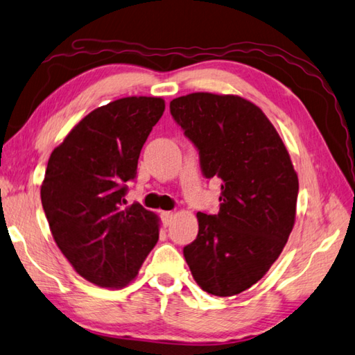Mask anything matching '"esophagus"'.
<instances>
[{"instance_id":"esophagus-1","label":"esophagus","mask_w":355,"mask_h":355,"mask_svg":"<svg viewBox=\"0 0 355 355\" xmlns=\"http://www.w3.org/2000/svg\"><path fill=\"white\" fill-rule=\"evenodd\" d=\"M160 216H162L163 224H164V225H169L171 221H172V218H173V212H171V210H168V212H162Z\"/></svg>"}]
</instances>
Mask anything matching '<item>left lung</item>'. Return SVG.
<instances>
[{"mask_svg":"<svg viewBox=\"0 0 355 355\" xmlns=\"http://www.w3.org/2000/svg\"><path fill=\"white\" fill-rule=\"evenodd\" d=\"M172 119L200 155L205 178L221 180L220 212H198V235L183 248L192 276L215 296L250 288L288 241L297 175L266 114L243 97L193 93L173 99Z\"/></svg>","mask_w":355,"mask_h":355,"instance_id":"left-lung-1","label":"left lung"}]
</instances>
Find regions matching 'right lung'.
<instances>
[{
    "label": "right lung",
    "instance_id": "1",
    "mask_svg": "<svg viewBox=\"0 0 355 355\" xmlns=\"http://www.w3.org/2000/svg\"><path fill=\"white\" fill-rule=\"evenodd\" d=\"M164 111L160 97H125L89 112L50 155L41 201L51 235L78 273L120 288L158 241L153 212L132 202L140 150Z\"/></svg>",
    "mask_w": 355,
    "mask_h": 355
}]
</instances>
